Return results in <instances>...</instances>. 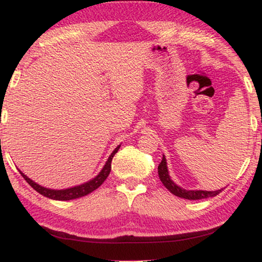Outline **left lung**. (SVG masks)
I'll return each instance as SVG.
<instances>
[{
    "label": "left lung",
    "mask_w": 262,
    "mask_h": 262,
    "mask_svg": "<svg viewBox=\"0 0 262 262\" xmlns=\"http://www.w3.org/2000/svg\"><path fill=\"white\" fill-rule=\"evenodd\" d=\"M159 177L160 180L162 181V184L164 185L168 191L170 193H173L174 195L180 196V198L184 199H188V200H198V199H205V198H210V196H214L217 194H220L222 192V189H218V191H202V189H185L181 188L180 186H178L175 182L171 180L169 177V171H168V167H167V160L166 157H162V161L159 164Z\"/></svg>",
    "instance_id": "left-lung-1"
}]
</instances>
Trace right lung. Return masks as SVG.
<instances>
[{
    "label": "right lung",
    "instance_id": "right-lung-1",
    "mask_svg": "<svg viewBox=\"0 0 262 262\" xmlns=\"http://www.w3.org/2000/svg\"><path fill=\"white\" fill-rule=\"evenodd\" d=\"M120 145H118L116 149L113 150V152L111 154L108 160L106 161L105 166L102 167V169L100 170V173L96 175L95 178H93L92 180H89L87 182H84V184H81V185H77V186H74V187H70V188H66V189H51V188H46V187H42L37 182H34L33 180H31L30 178L27 177V175H25L23 171H20V174L23 175V178L25 179L28 182V185L32 186L35 191L38 193H40L41 195L46 196V198H50V199H53V200H71V199H77V198H81V196H84L89 194V193H92L93 191H95L96 188H99L100 186L102 185V182L106 180L107 177H108L110 173H111V163H112V159L113 156L116 155L118 150H119Z\"/></svg>",
    "mask_w": 262,
    "mask_h": 262
}]
</instances>
